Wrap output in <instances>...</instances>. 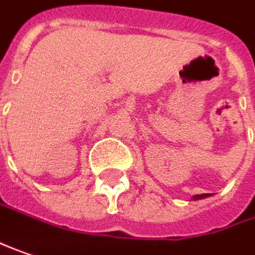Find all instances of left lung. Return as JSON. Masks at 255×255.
I'll return each mask as SVG.
<instances>
[{
  "mask_svg": "<svg viewBox=\"0 0 255 255\" xmlns=\"http://www.w3.org/2000/svg\"><path fill=\"white\" fill-rule=\"evenodd\" d=\"M205 197H208V194H197V195H194V200H200V198H205Z\"/></svg>",
  "mask_w": 255,
  "mask_h": 255,
  "instance_id": "left-lung-1",
  "label": "left lung"
}]
</instances>
